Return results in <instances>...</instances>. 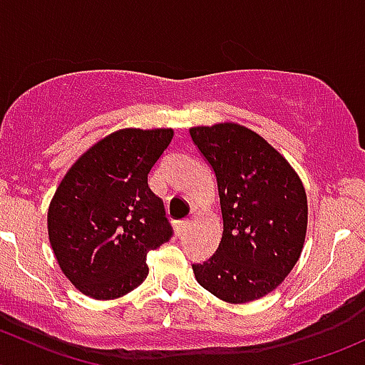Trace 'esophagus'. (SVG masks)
Wrapping results in <instances>:
<instances>
[{"mask_svg": "<svg viewBox=\"0 0 365 365\" xmlns=\"http://www.w3.org/2000/svg\"><path fill=\"white\" fill-rule=\"evenodd\" d=\"M190 226V220L189 219H183V220H176L175 222V230H176V233L178 235H182L183 231H187V227Z\"/></svg>", "mask_w": 365, "mask_h": 365, "instance_id": "1", "label": "esophagus"}]
</instances>
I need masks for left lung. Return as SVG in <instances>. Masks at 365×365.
Wrapping results in <instances>:
<instances>
[{
  "label": "left lung",
  "mask_w": 365,
  "mask_h": 365,
  "mask_svg": "<svg viewBox=\"0 0 365 365\" xmlns=\"http://www.w3.org/2000/svg\"><path fill=\"white\" fill-rule=\"evenodd\" d=\"M213 169L222 212L215 254L192 264L196 281L230 304L274 292L295 267L307 231V196L289 162L238 123L192 127Z\"/></svg>",
  "instance_id": "1"
}]
</instances>
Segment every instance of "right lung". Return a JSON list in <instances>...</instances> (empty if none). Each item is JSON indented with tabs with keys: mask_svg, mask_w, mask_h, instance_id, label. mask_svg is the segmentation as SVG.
I'll use <instances>...</instances> for the list:
<instances>
[{
	"mask_svg": "<svg viewBox=\"0 0 365 365\" xmlns=\"http://www.w3.org/2000/svg\"><path fill=\"white\" fill-rule=\"evenodd\" d=\"M173 128H121L68 169L47 212L49 242L61 272L84 295L113 300L148 275L146 254L173 237L148 173Z\"/></svg>",
	"mask_w": 365,
	"mask_h": 365,
	"instance_id": "right-lung-1",
	"label": "right lung"
}]
</instances>
